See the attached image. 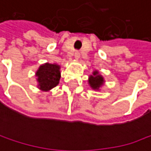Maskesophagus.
Here are the masks:
<instances>
[{"mask_svg":"<svg viewBox=\"0 0 151 151\" xmlns=\"http://www.w3.org/2000/svg\"><path fill=\"white\" fill-rule=\"evenodd\" d=\"M74 57H75V59H76V60H79L80 57H81V53L79 51H76V52L74 53Z\"/></svg>","mask_w":151,"mask_h":151,"instance_id":"34e87169","label":"esophagus"}]
</instances>
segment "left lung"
Masks as SVG:
<instances>
[{"mask_svg": "<svg viewBox=\"0 0 151 151\" xmlns=\"http://www.w3.org/2000/svg\"><path fill=\"white\" fill-rule=\"evenodd\" d=\"M104 78L99 73L98 70H94L88 77V85L89 87L96 91H99L100 88L104 85Z\"/></svg>", "mask_w": 151, "mask_h": 151, "instance_id": "8db88e82", "label": "left lung"}]
</instances>
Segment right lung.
Returning a JSON list of instances; mask_svg holds the SVG:
<instances>
[{
	"label": "right lung",
	"instance_id": "1",
	"mask_svg": "<svg viewBox=\"0 0 151 151\" xmlns=\"http://www.w3.org/2000/svg\"><path fill=\"white\" fill-rule=\"evenodd\" d=\"M61 66L57 63H45L35 72L38 88L43 92H48L59 84L61 78Z\"/></svg>",
	"mask_w": 151,
	"mask_h": 151
}]
</instances>
